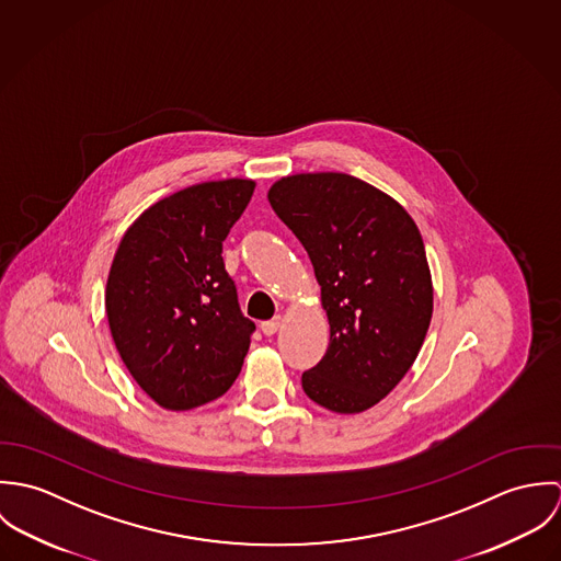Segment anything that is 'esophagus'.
I'll use <instances>...</instances> for the list:
<instances>
[{
  "label": "esophagus",
  "instance_id": "obj_1",
  "mask_svg": "<svg viewBox=\"0 0 561 561\" xmlns=\"http://www.w3.org/2000/svg\"><path fill=\"white\" fill-rule=\"evenodd\" d=\"M280 323H283V318L278 316V318H274V320L263 321V323H261V330H263V334H265V336H272V334H276V332H278Z\"/></svg>",
  "mask_w": 561,
  "mask_h": 561
}]
</instances>
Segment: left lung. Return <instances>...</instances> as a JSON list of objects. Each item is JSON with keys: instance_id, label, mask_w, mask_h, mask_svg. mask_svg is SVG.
<instances>
[{"instance_id": "8db88e82", "label": "left lung", "mask_w": 561, "mask_h": 561, "mask_svg": "<svg viewBox=\"0 0 561 561\" xmlns=\"http://www.w3.org/2000/svg\"><path fill=\"white\" fill-rule=\"evenodd\" d=\"M267 201L309 252L330 343L305 393L341 414L369 410L412 367L434 309L421 233L396 198L345 172L278 179Z\"/></svg>"}]
</instances>
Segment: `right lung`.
<instances>
[{
    "instance_id": "add662e5",
    "label": "right lung",
    "mask_w": 561,
    "mask_h": 561,
    "mask_svg": "<svg viewBox=\"0 0 561 561\" xmlns=\"http://www.w3.org/2000/svg\"><path fill=\"white\" fill-rule=\"evenodd\" d=\"M252 192V179L179 190L142 211L116 248L110 332L134 380L165 410L218 400L240 376L254 323L241 316L222 241Z\"/></svg>"
}]
</instances>
